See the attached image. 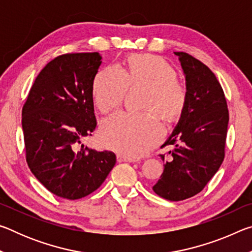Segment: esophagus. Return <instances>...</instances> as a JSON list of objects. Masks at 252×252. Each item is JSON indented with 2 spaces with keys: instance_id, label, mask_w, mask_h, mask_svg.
Returning <instances> with one entry per match:
<instances>
[{
  "instance_id": "esophagus-1",
  "label": "esophagus",
  "mask_w": 252,
  "mask_h": 252,
  "mask_svg": "<svg viewBox=\"0 0 252 252\" xmlns=\"http://www.w3.org/2000/svg\"><path fill=\"white\" fill-rule=\"evenodd\" d=\"M117 160L118 162H135V160L132 159V158H127L126 156H121V155L117 156Z\"/></svg>"
}]
</instances>
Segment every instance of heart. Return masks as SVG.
Here are the masks:
<instances>
[{"label": "heart", "mask_w": 252, "mask_h": 252, "mask_svg": "<svg viewBox=\"0 0 252 252\" xmlns=\"http://www.w3.org/2000/svg\"><path fill=\"white\" fill-rule=\"evenodd\" d=\"M177 71L163 58L155 54H133L126 67L111 65L97 72L92 84V97L101 113L119 108L127 88H142L141 109L150 112H118L102 122L100 139L106 148L123 156L141 157L161 139V126L153 113L172 122L186 109L188 92Z\"/></svg>", "instance_id": "obj_1"}]
</instances>
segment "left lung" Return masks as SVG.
<instances>
[{"label": "left lung", "mask_w": 252, "mask_h": 252, "mask_svg": "<svg viewBox=\"0 0 252 252\" xmlns=\"http://www.w3.org/2000/svg\"><path fill=\"white\" fill-rule=\"evenodd\" d=\"M186 75L188 101L165 144L174 146L152 189L170 201H181L203 190L224 159L229 111L222 88L209 67L192 55L174 52Z\"/></svg>", "instance_id": "8db88e82"}]
</instances>
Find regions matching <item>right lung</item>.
Segmentation results:
<instances>
[{
  "label": "right lung",
  "mask_w": 252,
  "mask_h": 252,
  "mask_svg": "<svg viewBox=\"0 0 252 252\" xmlns=\"http://www.w3.org/2000/svg\"><path fill=\"white\" fill-rule=\"evenodd\" d=\"M101 59L97 52L59 55L36 76L23 105L28 165L58 197H87L117 162L113 152L82 144L96 126L92 84Z\"/></svg>",
  "instance_id": "obj_1"
}]
</instances>
